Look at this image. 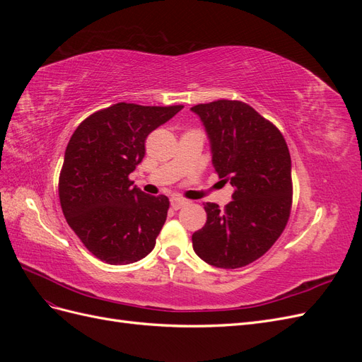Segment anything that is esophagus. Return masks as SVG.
<instances>
[{"label":"esophagus","instance_id":"1","mask_svg":"<svg viewBox=\"0 0 362 362\" xmlns=\"http://www.w3.org/2000/svg\"><path fill=\"white\" fill-rule=\"evenodd\" d=\"M184 205H187V201H185V199H181V198H172L170 199V206L173 208V210H180V208H182Z\"/></svg>","mask_w":362,"mask_h":362}]
</instances>
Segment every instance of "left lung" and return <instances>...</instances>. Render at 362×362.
Wrapping results in <instances>:
<instances>
[{
	"label": "left lung",
	"mask_w": 362,
	"mask_h": 362,
	"mask_svg": "<svg viewBox=\"0 0 362 362\" xmlns=\"http://www.w3.org/2000/svg\"><path fill=\"white\" fill-rule=\"evenodd\" d=\"M192 112L210 139L218 178L234 189L223 210L204 204L206 223L192 235L193 249L214 267H245L266 254L288 222V146L281 131L246 103L218 100L194 105Z\"/></svg>",
	"instance_id": "left-lung-1"
}]
</instances>
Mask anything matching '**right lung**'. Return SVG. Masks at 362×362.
<instances>
[{
	"instance_id": "add662e5",
	"label": "right lung",
	"mask_w": 362,
	"mask_h": 362,
	"mask_svg": "<svg viewBox=\"0 0 362 362\" xmlns=\"http://www.w3.org/2000/svg\"><path fill=\"white\" fill-rule=\"evenodd\" d=\"M184 105L117 103L74 131L59 178L66 222L107 264L145 258L166 222L168 196H149L128 177L145 157V140Z\"/></svg>"
}]
</instances>
